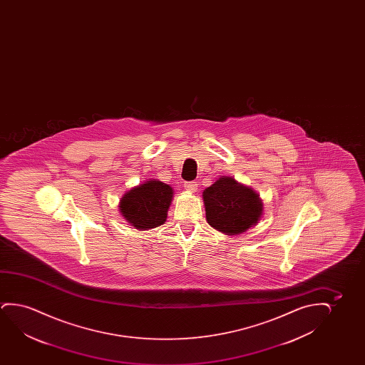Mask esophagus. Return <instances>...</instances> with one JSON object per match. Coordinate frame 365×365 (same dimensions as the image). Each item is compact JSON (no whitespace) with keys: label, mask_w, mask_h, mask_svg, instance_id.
Wrapping results in <instances>:
<instances>
[{"label":"esophagus","mask_w":365,"mask_h":365,"mask_svg":"<svg viewBox=\"0 0 365 365\" xmlns=\"http://www.w3.org/2000/svg\"><path fill=\"white\" fill-rule=\"evenodd\" d=\"M185 188L187 190H190V192H195L197 188H198V185H197L195 180H190V182H185Z\"/></svg>","instance_id":"esophagus-1"}]
</instances>
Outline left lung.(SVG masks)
I'll return each mask as SVG.
<instances>
[{
	"label": "left lung",
	"mask_w": 365,
	"mask_h": 365,
	"mask_svg": "<svg viewBox=\"0 0 365 365\" xmlns=\"http://www.w3.org/2000/svg\"><path fill=\"white\" fill-rule=\"evenodd\" d=\"M207 222L225 235H240L263 213L259 195L233 178L222 177L203 192Z\"/></svg>",
	"instance_id": "obj_1"
}]
</instances>
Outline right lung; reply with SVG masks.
<instances>
[{
  "mask_svg": "<svg viewBox=\"0 0 365 365\" xmlns=\"http://www.w3.org/2000/svg\"><path fill=\"white\" fill-rule=\"evenodd\" d=\"M172 195L170 185L160 180H147L122 197L120 213L137 230L155 228L167 220Z\"/></svg>",
  "mask_w": 365,
  "mask_h": 365,
  "instance_id": "right-lung-1",
  "label": "right lung"
}]
</instances>
